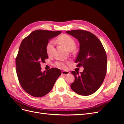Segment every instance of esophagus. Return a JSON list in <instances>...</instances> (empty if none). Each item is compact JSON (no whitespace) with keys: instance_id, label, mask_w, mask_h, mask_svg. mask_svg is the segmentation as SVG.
<instances>
[{"instance_id":"obj_1","label":"esophagus","mask_w":124,"mask_h":124,"mask_svg":"<svg viewBox=\"0 0 124 124\" xmlns=\"http://www.w3.org/2000/svg\"><path fill=\"white\" fill-rule=\"evenodd\" d=\"M62 74L66 75V74H68L69 73V71H62Z\"/></svg>"}]
</instances>
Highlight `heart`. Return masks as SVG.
<instances>
[{
  "mask_svg": "<svg viewBox=\"0 0 124 124\" xmlns=\"http://www.w3.org/2000/svg\"><path fill=\"white\" fill-rule=\"evenodd\" d=\"M57 41L69 51H72L74 50L76 47V41H74L72 37L66 34L60 36L57 38ZM54 44V42L53 40H51L47 43L46 46V51L48 55H51L52 53H53ZM55 66L57 68L60 69H65L67 68L66 63L63 62L61 61L56 62L55 63Z\"/></svg>",
  "mask_w": 124,
  "mask_h": 124,
  "instance_id": "1",
  "label": "heart"
}]
</instances>
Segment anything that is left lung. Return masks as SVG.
<instances>
[{
  "label": "left lung",
  "mask_w": 124,
  "mask_h": 124,
  "mask_svg": "<svg viewBox=\"0 0 124 124\" xmlns=\"http://www.w3.org/2000/svg\"><path fill=\"white\" fill-rule=\"evenodd\" d=\"M79 42L80 49L76 62L82 66V72H71L74 81L70 85L74 92L88 96L96 92L102 85L107 73V57L100 41L92 33L83 30L66 31Z\"/></svg>",
  "instance_id": "1"
}]
</instances>
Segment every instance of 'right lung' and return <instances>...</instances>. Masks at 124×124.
Segmentation results:
<instances>
[{
	"mask_svg": "<svg viewBox=\"0 0 124 124\" xmlns=\"http://www.w3.org/2000/svg\"><path fill=\"white\" fill-rule=\"evenodd\" d=\"M61 32L36 30L22 41L16 58V73L22 88L31 96L40 97L46 95L61 75V70L57 68L42 72L40 65V62L48 58L47 43Z\"/></svg>",
	"mask_w": 124,
	"mask_h": 124,
	"instance_id": "1",
	"label": "right lung"
}]
</instances>
